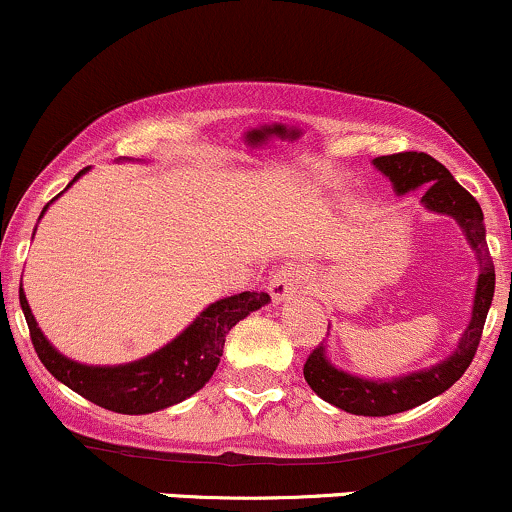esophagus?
I'll use <instances>...</instances> for the list:
<instances>
[{
    "instance_id": "esophagus-1",
    "label": "esophagus",
    "mask_w": 512,
    "mask_h": 512,
    "mask_svg": "<svg viewBox=\"0 0 512 512\" xmlns=\"http://www.w3.org/2000/svg\"><path fill=\"white\" fill-rule=\"evenodd\" d=\"M303 281V267L298 264H286L269 279V296L274 298V303H284L286 298H291L298 291V284Z\"/></svg>"
}]
</instances>
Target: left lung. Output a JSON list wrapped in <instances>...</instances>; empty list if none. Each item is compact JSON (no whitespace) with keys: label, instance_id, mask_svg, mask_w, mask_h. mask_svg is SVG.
Here are the masks:
<instances>
[{"label":"left lung","instance_id":"1","mask_svg":"<svg viewBox=\"0 0 512 512\" xmlns=\"http://www.w3.org/2000/svg\"><path fill=\"white\" fill-rule=\"evenodd\" d=\"M373 166L385 178H390L395 195L402 197L424 187V197H421L424 209L457 221L479 262V279L477 289H474L472 317H469V325L464 327L457 349L443 361L433 363L431 368L411 370V373L397 375V378L373 380L346 373V370L334 366L327 358L325 344L317 346L308 356L303 375L315 395L356 416L399 414V411L414 409L428 399L443 395L448 387L455 385L477 354L481 330H484L486 315H489L493 301V289H496V272H493L489 245H486L484 214H481L477 199L452 178L450 170L433 156L419 154V151L373 158Z\"/></svg>","mask_w":512,"mask_h":512}]
</instances>
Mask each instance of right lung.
I'll return each instance as SVG.
<instances>
[{
  "label": "right lung",
  "mask_w": 512,
  "mask_h": 512,
  "mask_svg": "<svg viewBox=\"0 0 512 512\" xmlns=\"http://www.w3.org/2000/svg\"><path fill=\"white\" fill-rule=\"evenodd\" d=\"M84 173H88V168L74 175L67 190ZM52 202L40 211V219ZM19 301L28 330H31L35 354L60 383L79 392L88 402L117 411V414H154V411L173 407L202 390L219 366L226 334L252 310H260L272 298L264 291H243L236 296L221 298V301L207 305L173 342L139 361L120 363V366H86V363L72 361L60 354L35 322L23 289H19Z\"/></svg>",
  "instance_id": "1"
}]
</instances>
